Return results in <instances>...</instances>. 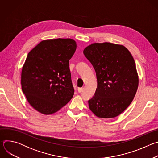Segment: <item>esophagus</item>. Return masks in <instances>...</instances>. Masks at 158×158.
<instances>
[{
    "label": "esophagus",
    "mask_w": 158,
    "mask_h": 158,
    "mask_svg": "<svg viewBox=\"0 0 158 158\" xmlns=\"http://www.w3.org/2000/svg\"><path fill=\"white\" fill-rule=\"evenodd\" d=\"M83 89H84L83 87H80V88H78V89H77V91H78V92H79V93H82V92L83 91Z\"/></svg>",
    "instance_id": "34e87169"
}]
</instances>
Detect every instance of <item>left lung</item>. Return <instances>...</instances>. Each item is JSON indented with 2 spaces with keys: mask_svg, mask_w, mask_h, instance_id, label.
Instances as JSON below:
<instances>
[{
  "mask_svg": "<svg viewBox=\"0 0 158 158\" xmlns=\"http://www.w3.org/2000/svg\"><path fill=\"white\" fill-rule=\"evenodd\" d=\"M96 73L98 86L88 101L91 110L101 118L119 116L130 105L138 87L134 60L123 46L94 43L83 51Z\"/></svg>",
  "mask_w": 158,
  "mask_h": 158,
  "instance_id": "left-lung-1",
  "label": "left lung"
}]
</instances>
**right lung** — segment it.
Returning a JSON list of instances; mask_svg holds the SVG:
<instances>
[{"label":"right lung","instance_id":"obj_1","mask_svg":"<svg viewBox=\"0 0 158 158\" xmlns=\"http://www.w3.org/2000/svg\"><path fill=\"white\" fill-rule=\"evenodd\" d=\"M76 47L75 40L59 38L42 40L29 52L22 69V90L40 113L53 114L73 97L69 62Z\"/></svg>","mask_w":158,"mask_h":158}]
</instances>
